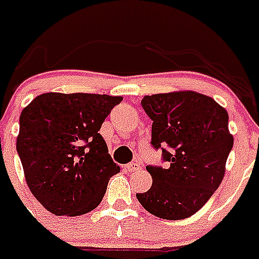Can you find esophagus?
Listing matches in <instances>:
<instances>
[{
    "mask_svg": "<svg viewBox=\"0 0 259 259\" xmlns=\"http://www.w3.org/2000/svg\"><path fill=\"white\" fill-rule=\"evenodd\" d=\"M142 168V164H140V162H132L131 164H127L125 165V169L127 171H130V172H135V171H139V169Z\"/></svg>",
    "mask_w": 259,
    "mask_h": 259,
    "instance_id": "obj_1",
    "label": "esophagus"
}]
</instances>
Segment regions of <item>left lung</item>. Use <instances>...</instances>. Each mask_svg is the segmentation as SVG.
<instances>
[{
	"instance_id": "obj_1",
	"label": "left lung",
	"mask_w": 259,
	"mask_h": 259,
	"mask_svg": "<svg viewBox=\"0 0 259 259\" xmlns=\"http://www.w3.org/2000/svg\"><path fill=\"white\" fill-rule=\"evenodd\" d=\"M142 107L152 120V146H168L162 148L168 165H147L152 186L136 198L155 217L188 218L203 207L225 177L234 143L227 111L195 91L144 96Z\"/></svg>"
}]
</instances>
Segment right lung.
I'll list each match as a JSON object with an SVG mask.
<instances>
[{
	"instance_id": "right-lung-1",
	"label": "right lung",
	"mask_w": 259,
	"mask_h": 259,
	"mask_svg": "<svg viewBox=\"0 0 259 259\" xmlns=\"http://www.w3.org/2000/svg\"><path fill=\"white\" fill-rule=\"evenodd\" d=\"M121 100L48 92L22 109L17 152L29 190L48 211L77 217L100 204L120 167L99 131Z\"/></svg>"
}]
</instances>
